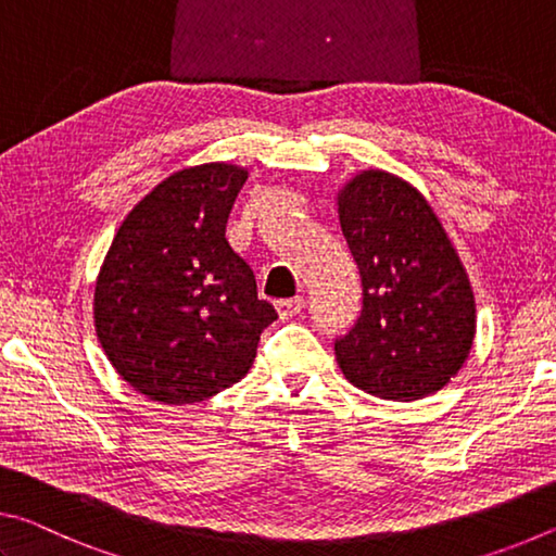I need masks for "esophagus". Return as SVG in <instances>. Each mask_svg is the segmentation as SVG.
<instances>
[{"instance_id": "1", "label": "esophagus", "mask_w": 556, "mask_h": 556, "mask_svg": "<svg viewBox=\"0 0 556 556\" xmlns=\"http://www.w3.org/2000/svg\"><path fill=\"white\" fill-rule=\"evenodd\" d=\"M276 307H278V315L283 317V320H290V317H295L300 311H303L305 300L300 298V295L298 298H288V300H278Z\"/></svg>"}]
</instances>
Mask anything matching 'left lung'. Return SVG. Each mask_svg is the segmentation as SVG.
<instances>
[{
    "label": "left lung",
    "mask_w": 556,
    "mask_h": 556,
    "mask_svg": "<svg viewBox=\"0 0 556 556\" xmlns=\"http://www.w3.org/2000/svg\"><path fill=\"white\" fill-rule=\"evenodd\" d=\"M338 206L362 278V311L334 340L344 377L394 402L439 391L476 334L466 268L439 216L412 185L381 169L354 177Z\"/></svg>",
    "instance_id": "1"
}]
</instances>
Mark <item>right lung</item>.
<instances>
[{"mask_svg": "<svg viewBox=\"0 0 556 556\" xmlns=\"http://www.w3.org/2000/svg\"><path fill=\"white\" fill-rule=\"evenodd\" d=\"M249 172L224 162L175 172L117 229L96 283V332L127 384L194 404L251 369L278 313L226 241Z\"/></svg>", "mask_w": 556, "mask_h": 556, "instance_id": "right-lung-1", "label": "right lung"}]
</instances>
